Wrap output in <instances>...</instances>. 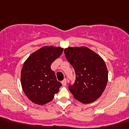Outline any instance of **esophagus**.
I'll list each match as a JSON object with an SVG mask.
<instances>
[{
  "instance_id": "1",
  "label": "esophagus",
  "mask_w": 129,
  "mask_h": 129,
  "mask_svg": "<svg viewBox=\"0 0 129 129\" xmlns=\"http://www.w3.org/2000/svg\"><path fill=\"white\" fill-rule=\"evenodd\" d=\"M61 83H62V86H66V85H67V80L64 79L61 82Z\"/></svg>"
}]
</instances>
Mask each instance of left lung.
<instances>
[{"instance_id":"obj_1","label":"left lung","mask_w":129,"mask_h":129,"mask_svg":"<svg viewBox=\"0 0 129 129\" xmlns=\"http://www.w3.org/2000/svg\"><path fill=\"white\" fill-rule=\"evenodd\" d=\"M64 55L76 73L74 84L69 87L74 98L82 104L96 100L105 90L108 80L104 59L84 46L66 48Z\"/></svg>"}]
</instances>
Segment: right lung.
<instances>
[{"label": "right lung", "mask_w": 129, "mask_h": 129, "mask_svg": "<svg viewBox=\"0 0 129 129\" xmlns=\"http://www.w3.org/2000/svg\"><path fill=\"white\" fill-rule=\"evenodd\" d=\"M62 52V47L44 46L31 54L24 62L21 84L25 95L34 104L43 105L50 102L62 86L51 65Z\"/></svg>", "instance_id": "1"}]
</instances>
